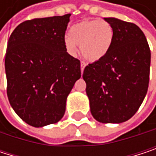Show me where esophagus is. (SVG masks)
I'll use <instances>...</instances> for the list:
<instances>
[{"label": "esophagus", "mask_w": 156, "mask_h": 156, "mask_svg": "<svg viewBox=\"0 0 156 156\" xmlns=\"http://www.w3.org/2000/svg\"><path fill=\"white\" fill-rule=\"evenodd\" d=\"M80 66H81V73H83V71H84V69H85V67H86V63H85L84 61H81V63H80Z\"/></svg>", "instance_id": "34e87169"}]
</instances>
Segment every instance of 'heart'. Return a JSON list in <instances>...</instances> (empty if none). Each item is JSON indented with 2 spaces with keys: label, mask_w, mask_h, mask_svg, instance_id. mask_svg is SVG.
<instances>
[{
  "label": "heart",
  "mask_w": 156,
  "mask_h": 156,
  "mask_svg": "<svg viewBox=\"0 0 156 156\" xmlns=\"http://www.w3.org/2000/svg\"><path fill=\"white\" fill-rule=\"evenodd\" d=\"M114 30L111 24L103 20H87L73 25L65 38V46L75 56L78 46L83 57L89 61L104 58L113 44Z\"/></svg>",
  "instance_id": "1"
}]
</instances>
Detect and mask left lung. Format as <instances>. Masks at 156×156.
I'll return each instance as SVG.
<instances>
[{"label": "left lung", "mask_w": 156, "mask_h": 156, "mask_svg": "<svg viewBox=\"0 0 156 156\" xmlns=\"http://www.w3.org/2000/svg\"><path fill=\"white\" fill-rule=\"evenodd\" d=\"M114 30L108 54L83 72L90 111L100 123H122L140 108L147 93L151 51L138 26L115 18H104Z\"/></svg>", "instance_id": "8db88e82"}]
</instances>
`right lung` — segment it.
Returning <instances> with one entry per match:
<instances>
[{
    "instance_id": "add662e5",
    "label": "right lung",
    "mask_w": 156,
    "mask_h": 156,
    "mask_svg": "<svg viewBox=\"0 0 156 156\" xmlns=\"http://www.w3.org/2000/svg\"><path fill=\"white\" fill-rule=\"evenodd\" d=\"M70 15L23 21L8 41L7 96L16 114L34 127L63 117L67 98L81 77L79 59L65 46Z\"/></svg>"
}]
</instances>
